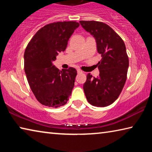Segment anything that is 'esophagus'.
I'll list each match as a JSON object with an SVG mask.
<instances>
[{
	"mask_svg": "<svg viewBox=\"0 0 152 152\" xmlns=\"http://www.w3.org/2000/svg\"><path fill=\"white\" fill-rule=\"evenodd\" d=\"M77 71H78V73H82V71L81 70H80V69H78V70H77Z\"/></svg>",
	"mask_w": 152,
	"mask_h": 152,
	"instance_id": "obj_1",
	"label": "esophagus"
}]
</instances>
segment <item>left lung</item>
<instances>
[{
    "instance_id": "1",
    "label": "left lung",
    "mask_w": 152,
    "mask_h": 152,
    "mask_svg": "<svg viewBox=\"0 0 152 152\" xmlns=\"http://www.w3.org/2000/svg\"><path fill=\"white\" fill-rule=\"evenodd\" d=\"M80 23L95 38L101 56L96 78L88 73L83 89L86 99L95 107L113 103L121 92L127 79L129 58L125 43L111 27L102 22L80 20Z\"/></svg>"
}]
</instances>
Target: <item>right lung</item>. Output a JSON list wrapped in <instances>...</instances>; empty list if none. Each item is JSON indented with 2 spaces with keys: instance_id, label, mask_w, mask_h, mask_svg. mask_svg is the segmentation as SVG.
Segmentation results:
<instances>
[{
  "instance_id": "add662e5",
  "label": "right lung",
  "mask_w": 152,
  "mask_h": 152,
  "mask_svg": "<svg viewBox=\"0 0 152 152\" xmlns=\"http://www.w3.org/2000/svg\"><path fill=\"white\" fill-rule=\"evenodd\" d=\"M80 24L76 21L55 22L38 31L24 53V69L33 93L45 106L58 108L67 103L74 86L77 71L70 67L60 71L53 65L59 52Z\"/></svg>"
}]
</instances>
